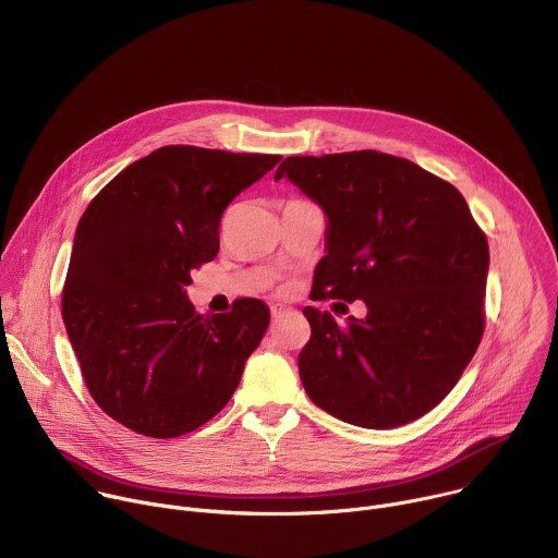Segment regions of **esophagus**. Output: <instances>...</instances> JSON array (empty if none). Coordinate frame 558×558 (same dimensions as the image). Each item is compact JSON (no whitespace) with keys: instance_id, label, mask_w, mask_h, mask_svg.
Listing matches in <instances>:
<instances>
[{"instance_id":"obj_1","label":"esophagus","mask_w":558,"mask_h":558,"mask_svg":"<svg viewBox=\"0 0 558 558\" xmlns=\"http://www.w3.org/2000/svg\"><path fill=\"white\" fill-rule=\"evenodd\" d=\"M287 313H291V308H289V306H282V304H274V306H271V317H274L276 323H278V320H282V317H284Z\"/></svg>"}]
</instances>
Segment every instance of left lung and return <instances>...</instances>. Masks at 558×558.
I'll return each mask as SVG.
<instances>
[{"label": "left lung", "instance_id": "obj_1", "mask_svg": "<svg viewBox=\"0 0 558 558\" xmlns=\"http://www.w3.org/2000/svg\"><path fill=\"white\" fill-rule=\"evenodd\" d=\"M289 179L327 216L313 300H364L362 320L338 325L304 306L311 338L302 386L333 417L395 428L435 409L484 333L490 252L463 196L400 156L373 149L289 156Z\"/></svg>", "mask_w": 558, "mask_h": 558}]
</instances>
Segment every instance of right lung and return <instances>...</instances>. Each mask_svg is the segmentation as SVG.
<instances>
[{
  "label": "right lung",
  "instance_id": "right-lung-1",
  "mask_svg": "<svg viewBox=\"0 0 558 558\" xmlns=\"http://www.w3.org/2000/svg\"><path fill=\"white\" fill-rule=\"evenodd\" d=\"M280 156L168 145L117 174L78 220L61 315L95 402L170 439L225 409L269 327L260 300L201 315L192 271L214 260L225 207Z\"/></svg>",
  "mask_w": 558,
  "mask_h": 558
}]
</instances>
